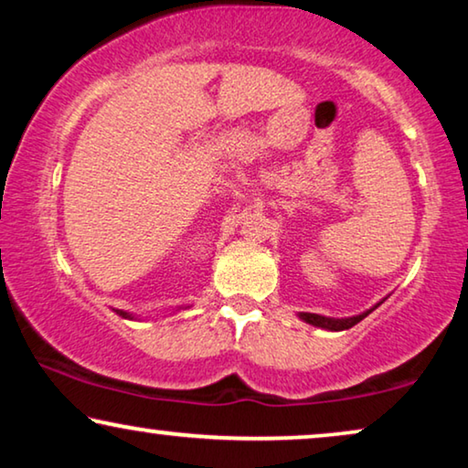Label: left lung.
I'll use <instances>...</instances> for the list:
<instances>
[{
	"label": "left lung",
	"mask_w": 468,
	"mask_h": 468,
	"mask_svg": "<svg viewBox=\"0 0 468 468\" xmlns=\"http://www.w3.org/2000/svg\"><path fill=\"white\" fill-rule=\"evenodd\" d=\"M370 311H373V309H370ZM370 311L362 313V315H356V317H345V319H332V317L315 315V313H300V317H303L306 324L317 325V328H324V330H335V332H338V330H349V328H354V325H356V324H360L362 319L367 317Z\"/></svg>",
	"instance_id": "obj_1"
}]
</instances>
